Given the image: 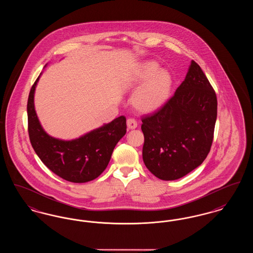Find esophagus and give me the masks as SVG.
Returning a JSON list of instances; mask_svg holds the SVG:
<instances>
[{
  "label": "esophagus",
  "instance_id": "34e87169",
  "mask_svg": "<svg viewBox=\"0 0 253 253\" xmlns=\"http://www.w3.org/2000/svg\"><path fill=\"white\" fill-rule=\"evenodd\" d=\"M127 126L129 129H135L137 127V122L134 119H128L127 120Z\"/></svg>",
  "mask_w": 253,
  "mask_h": 253
}]
</instances>
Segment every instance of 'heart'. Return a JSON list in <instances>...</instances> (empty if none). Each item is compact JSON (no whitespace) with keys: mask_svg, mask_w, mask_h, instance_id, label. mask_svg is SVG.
I'll list each match as a JSON object with an SVG mask.
<instances>
[{"mask_svg":"<svg viewBox=\"0 0 253 253\" xmlns=\"http://www.w3.org/2000/svg\"><path fill=\"white\" fill-rule=\"evenodd\" d=\"M158 70L157 63L147 61L136 73L134 84H144L135 92L132 104L140 112H154L161 107L168 98L171 87L170 76L165 71Z\"/></svg>","mask_w":253,"mask_h":253,"instance_id":"heart-1","label":"heart"}]
</instances>
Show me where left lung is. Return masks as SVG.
Here are the masks:
<instances>
[{"label":"left lung","instance_id":"obj_1","mask_svg":"<svg viewBox=\"0 0 253 253\" xmlns=\"http://www.w3.org/2000/svg\"><path fill=\"white\" fill-rule=\"evenodd\" d=\"M216 117L215 91L192 60L174 95L141 119L145 166L162 180H175L191 172L211 151Z\"/></svg>","mask_w":253,"mask_h":253}]
</instances>
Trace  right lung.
<instances>
[{"instance_id": "right-lung-1", "label": "right lung", "mask_w": 253, "mask_h": 253, "mask_svg": "<svg viewBox=\"0 0 253 253\" xmlns=\"http://www.w3.org/2000/svg\"><path fill=\"white\" fill-rule=\"evenodd\" d=\"M39 79L32 85L27 100L28 134L35 153L50 170L64 180H94L104 171L116 145L126 133V118L121 116L74 140L54 138L42 129L34 108Z\"/></svg>"}]
</instances>
